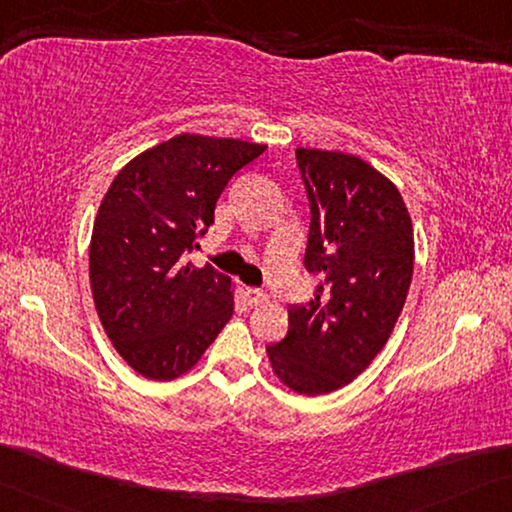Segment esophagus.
<instances>
[{
	"label": "esophagus",
	"instance_id": "34e87169",
	"mask_svg": "<svg viewBox=\"0 0 512 512\" xmlns=\"http://www.w3.org/2000/svg\"><path fill=\"white\" fill-rule=\"evenodd\" d=\"M245 300L249 306H258L265 300V293L261 288H245Z\"/></svg>",
	"mask_w": 512,
	"mask_h": 512
}]
</instances>
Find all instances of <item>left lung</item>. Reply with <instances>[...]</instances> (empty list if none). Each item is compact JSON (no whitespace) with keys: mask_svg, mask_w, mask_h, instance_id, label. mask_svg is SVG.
<instances>
[{"mask_svg":"<svg viewBox=\"0 0 512 512\" xmlns=\"http://www.w3.org/2000/svg\"><path fill=\"white\" fill-rule=\"evenodd\" d=\"M311 224L304 267L313 300L288 306V334L267 345L297 393L341 389L384 348L414 270L412 219L396 185L357 155L297 148Z\"/></svg>","mask_w":512,"mask_h":512,"instance_id":"1","label":"left lung"}]
</instances>
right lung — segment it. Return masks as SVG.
<instances>
[{"label":"right lung","mask_w":512,"mask_h":512,"mask_svg":"<svg viewBox=\"0 0 512 512\" xmlns=\"http://www.w3.org/2000/svg\"><path fill=\"white\" fill-rule=\"evenodd\" d=\"M263 151L178 135L125 164L102 199L89 251L93 302L114 348L144 377L190 371L233 316L231 279L187 254L231 178Z\"/></svg>","instance_id":"add662e5"}]
</instances>
